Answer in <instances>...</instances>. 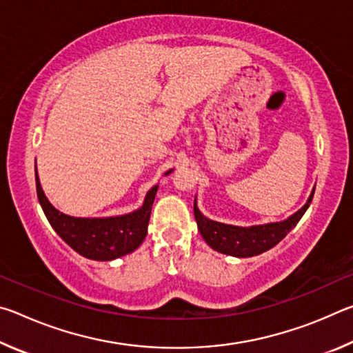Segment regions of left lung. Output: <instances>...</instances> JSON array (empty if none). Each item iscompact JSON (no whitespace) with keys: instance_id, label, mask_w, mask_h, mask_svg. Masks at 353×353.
Here are the masks:
<instances>
[{"instance_id":"left-lung-1","label":"left lung","mask_w":353,"mask_h":353,"mask_svg":"<svg viewBox=\"0 0 353 353\" xmlns=\"http://www.w3.org/2000/svg\"><path fill=\"white\" fill-rule=\"evenodd\" d=\"M314 194V188L312 194L308 196L301 210L291 214L288 219L280 221V223H270L261 225L240 227L218 223V221L208 219L201 213L194 199V218L198 223V229L205 243L216 252L238 256V259H246V256L260 255L271 248L276 246L283 238L294 229L296 224L301 221L303 213L312 204Z\"/></svg>"}]
</instances>
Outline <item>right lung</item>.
<instances>
[{
  "instance_id": "1",
  "label": "right lung",
  "mask_w": 353,
  "mask_h": 353,
  "mask_svg": "<svg viewBox=\"0 0 353 353\" xmlns=\"http://www.w3.org/2000/svg\"><path fill=\"white\" fill-rule=\"evenodd\" d=\"M37 170V168H35ZM170 171L165 172L168 176ZM37 196L45 216L50 221L57 235L74 249L77 254L90 260L110 261L128 255L140 246L148 234L151 208L159 185L148 191L143 205L137 210L105 218H77L59 212L43 193L40 179L35 171Z\"/></svg>"
}]
</instances>
